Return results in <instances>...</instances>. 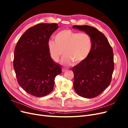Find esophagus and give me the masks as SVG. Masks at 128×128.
Wrapping results in <instances>:
<instances>
[{"instance_id":"obj_1","label":"esophagus","mask_w":128,"mask_h":128,"mask_svg":"<svg viewBox=\"0 0 128 128\" xmlns=\"http://www.w3.org/2000/svg\"><path fill=\"white\" fill-rule=\"evenodd\" d=\"M66 71H67V69H64V68H62V72H66Z\"/></svg>"}]
</instances>
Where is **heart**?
Segmentation results:
<instances>
[{"mask_svg":"<svg viewBox=\"0 0 128 128\" xmlns=\"http://www.w3.org/2000/svg\"><path fill=\"white\" fill-rule=\"evenodd\" d=\"M54 38L55 42L50 40L48 43L50 56L53 60L58 62L63 54L62 62L65 65H70L72 61L79 63L85 60L92 49V40L86 33L63 30L57 33Z\"/></svg>","mask_w":128,"mask_h":128,"instance_id":"heart-1","label":"heart"}]
</instances>
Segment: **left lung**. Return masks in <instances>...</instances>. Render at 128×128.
Here are the masks:
<instances>
[{
  "mask_svg": "<svg viewBox=\"0 0 128 128\" xmlns=\"http://www.w3.org/2000/svg\"><path fill=\"white\" fill-rule=\"evenodd\" d=\"M91 37L92 49L87 58L74 66V87L82 98H92L103 92L111 83L114 70L111 46L103 33L88 25H74Z\"/></svg>",
  "mask_w": 128,
  "mask_h": 128,
  "instance_id": "1",
  "label": "left lung"
}]
</instances>
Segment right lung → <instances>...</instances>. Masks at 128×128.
Returning <instances> with one entry per match:
<instances>
[{
	"label": "right lung",
	"instance_id": "1",
	"mask_svg": "<svg viewBox=\"0 0 128 128\" xmlns=\"http://www.w3.org/2000/svg\"><path fill=\"white\" fill-rule=\"evenodd\" d=\"M56 23H41L26 30L17 42L13 66L18 84L36 97L47 95L54 90V79L61 73L60 65L54 62L48 50L49 38Z\"/></svg>",
	"mask_w": 128,
	"mask_h": 128
}]
</instances>
